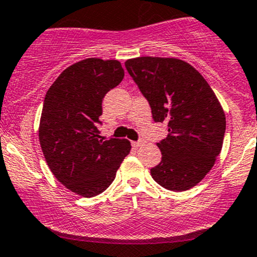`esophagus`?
Segmentation results:
<instances>
[{"label":"esophagus","instance_id":"esophagus-1","mask_svg":"<svg viewBox=\"0 0 257 257\" xmlns=\"http://www.w3.org/2000/svg\"><path fill=\"white\" fill-rule=\"evenodd\" d=\"M144 144V142L143 141H138V142H132V145H133L134 148H139V147H142V145Z\"/></svg>","mask_w":257,"mask_h":257}]
</instances>
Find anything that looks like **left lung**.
Returning a JSON list of instances; mask_svg holds the SVG:
<instances>
[{
    "label": "left lung",
    "instance_id": "8db88e82",
    "mask_svg": "<svg viewBox=\"0 0 257 257\" xmlns=\"http://www.w3.org/2000/svg\"><path fill=\"white\" fill-rule=\"evenodd\" d=\"M125 68L152 108L154 121L167 124L157 143L162 162L150 169L163 188L184 191L200 183L214 167L224 142L226 119L204 77L178 58L138 57Z\"/></svg>",
    "mask_w": 257,
    "mask_h": 257
}]
</instances>
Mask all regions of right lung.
I'll return each instance as SVG.
<instances>
[{
    "instance_id": "obj_1",
    "label": "right lung",
    "mask_w": 257,
    "mask_h": 257,
    "mask_svg": "<svg viewBox=\"0 0 257 257\" xmlns=\"http://www.w3.org/2000/svg\"><path fill=\"white\" fill-rule=\"evenodd\" d=\"M123 78L120 62L87 58L64 69L46 93L43 155L57 180L84 198L103 193L131 152V142L102 138L97 128L103 98Z\"/></svg>"
}]
</instances>
